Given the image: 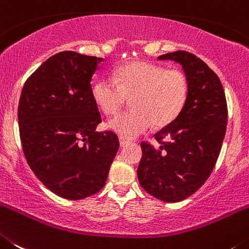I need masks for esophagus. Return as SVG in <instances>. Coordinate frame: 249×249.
<instances>
[{
	"instance_id": "34e87169",
	"label": "esophagus",
	"mask_w": 249,
	"mask_h": 249,
	"mask_svg": "<svg viewBox=\"0 0 249 249\" xmlns=\"http://www.w3.org/2000/svg\"><path fill=\"white\" fill-rule=\"evenodd\" d=\"M119 141H120V146H125V145L130 144L129 139L124 138V136H119Z\"/></svg>"
}]
</instances>
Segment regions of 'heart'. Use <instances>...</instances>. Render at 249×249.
I'll return each instance as SVG.
<instances>
[{
	"label": "heart",
	"mask_w": 249,
	"mask_h": 249,
	"mask_svg": "<svg viewBox=\"0 0 249 249\" xmlns=\"http://www.w3.org/2000/svg\"><path fill=\"white\" fill-rule=\"evenodd\" d=\"M190 94L187 75L178 69L136 60L120 66L111 77L91 86V97L107 115H116L131 98V110L119 114L109 127L124 138H135L152 124H171L185 108Z\"/></svg>",
	"instance_id": "1"
}]
</instances>
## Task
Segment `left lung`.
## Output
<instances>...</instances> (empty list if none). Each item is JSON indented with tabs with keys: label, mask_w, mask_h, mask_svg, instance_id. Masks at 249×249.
Returning a JSON list of instances; mask_svg holds the SVG:
<instances>
[{
	"label": "left lung",
	"mask_w": 249,
	"mask_h": 249,
	"mask_svg": "<svg viewBox=\"0 0 249 249\" xmlns=\"http://www.w3.org/2000/svg\"><path fill=\"white\" fill-rule=\"evenodd\" d=\"M158 59L182 66L190 94L180 115L155 134L158 146L141 142L138 178L151 196L178 202L195 194L213 171L227 126V102L219 78L195 54L176 51Z\"/></svg>",
	"instance_id": "1"
}]
</instances>
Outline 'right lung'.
Listing matches in <instances>:
<instances>
[{
    "label": "right lung",
    "mask_w": 249,
    "mask_h": 249,
    "mask_svg": "<svg viewBox=\"0 0 249 249\" xmlns=\"http://www.w3.org/2000/svg\"><path fill=\"white\" fill-rule=\"evenodd\" d=\"M103 58L64 51L27 78L18 103L24 158L47 189L82 200L104 187L119 149L91 97V77Z\"/></svg>",
    "instance_id": "add662e5"
}]
</instances>
